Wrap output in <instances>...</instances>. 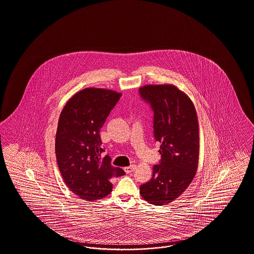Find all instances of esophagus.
<instances>
[{
    "mask_svg": "<svg viewBox=\"0 0 254 254\" xmlns=\"http://www.w3.org/2000/svg\"><path fill=\"white\" fill-rule=\"evenodd\" d=\"M135 168H136V165L132 164L130 166H127V167L125 168V172L127 173V174H130Z\"/></svg>",
    "mask_w": 254,
    "mask_h": 254,
    "instance_id": "34e87169",
    "label": "esophagus"
}]
</instances>
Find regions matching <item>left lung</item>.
Masks as SVG:
<instances>
[{"instance_id": "left-lung-1", "label": "left lung", "mask_w": 254, "mask_h": 254, "mask_svg": "<svg viewBox=\"0 0 254 254\" xmlns=\"http://www.w3.org/2000/svg\"><path fill=\"white\" fill-rule=\"evenodd\" d=\"M140 97L153 112V135L161 143V160L152 178L140 186L142 197L158 206L172 202L192 183L197 169L199 134L190 98L172 85H147Z\"/></svg>"}]
</instances>
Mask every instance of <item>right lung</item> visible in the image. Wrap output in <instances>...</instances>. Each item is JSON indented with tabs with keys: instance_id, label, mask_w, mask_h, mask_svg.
Returning a JSON list of instances; mask_svg holds the SVG:
<instances>
[{
	"instance_id": "1",
	"label": "right lung",
	"mask_w": 254,
	"mask_h": 254,
	"mask_svg": "<svg viewBox=\"0 0 254 254\" xmlns=\"http://www.w3.org/2000/svg\"><path fill=\"white\" fill-rule=\"evenodd\" d=\"M116 91L87 88L75 93L63 108L56 136V156L64 183L85 200L103 198L112 192V178L125 171L112 165L102 148L100 129L120 100Z\"/></svg>"
}]
</instances>
